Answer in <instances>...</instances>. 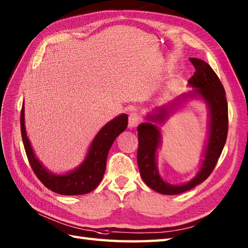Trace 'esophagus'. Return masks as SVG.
I'll use <instances>...</instances> for the list:
<instances>
[{
	"mask_svg": "<svg viewBox=\"0 0 248 248\" xmlns=\"http://www.w3.org/2000/svg\"><path fill=\"white\" fill-rule=\"evenodd\" d=\"M141 120L140 115L138 112H132L129 115V127L130 128H134L138 125Z\"/></svg>",
	"mask_w": 248,
	"mask_h": 248,
	"instance_id": "1",
	"label": "esophagus"
}]
</instances>
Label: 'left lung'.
Wrapping results in <instances>:
<instances>
[{
	"instance_id": "1",
	"label": "left lung",
	"mask_w": 248,
	"mask_h": 248,
	"mask_svg": "<svg viewBox=\"0 0 248 248\" xmlns=\"http://www.w3.org/2000/svg\"><path fill=\"white\" fill-rule=\"evenodd\" d=\"M195 67V72L188 80L189 86L195 87V93L202 96L210 108V136L204 160L200 171L193 180L181 186H171L164 182L157 173L155 163V151L160 144L161 134L155 124L145 123L138 127L139 148L138 165L144 182L155 192L164 195H177L188 191L203 182L211 172L219 159L228 134V104L222 82L217 73L202 60L189 59ZM193 96V94H189ZM166 108L157 110L150 120L162 124L167 117Z\"/></svg>"
}]
</instances>
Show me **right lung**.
Returning <instances> with one entry per match:
<instances>
[{"mask_svg": "<svg viewBox=\"0 0 248 248\" xmlns=\"http://www.w3.org/2000/svg\"><path fill=\"white\" fill-rule=\"evenodd\" d=\"M127 125L128 116L125 114L120 115L109 121L100 130V132L93 140L88 155L83 164L75 171L62 176H56L46 171V168L36 159L25 132L23 107L20 114L21 135H22L25 154L31 170L46 187L61 195L87 194L99 186L104 175L107 157L110 146L114 143L115 139L125 130Z\"/></svg>", "mask_w": 248, "mask_h": 248, "instance_id": "right-lung-1", "label": "right lung"}]
</instances>
